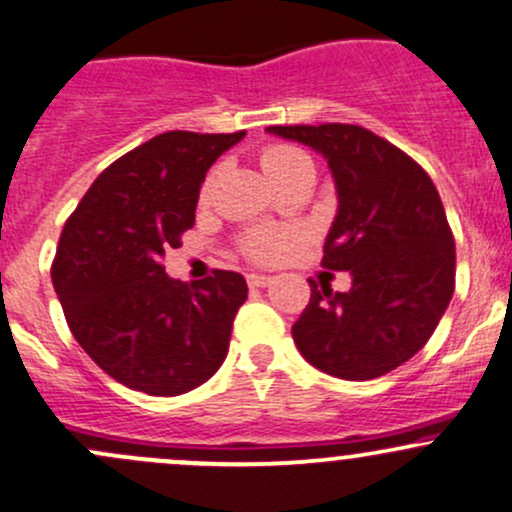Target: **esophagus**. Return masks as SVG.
<instances>
[{"instance_id":"1","label":"esophagus","mask_w":512,"mask_h":512,"mask_svg":"<svg viewBox=\"0 0 512 512\" xmlns=\"http://www.w3.org/2000/svg\"><path fill=\"white\" fill-rule=\"evenodd\" d=\"M270 282H272L270 275H257V272L247 275V285H250V287H267Z\"/></svg>"}]
</instances>
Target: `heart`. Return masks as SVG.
I'll return each instance as SVG.
<instances>
[{"instance_id":"b5f03b06","label":"heart","mask_w":512,"mask_h":512,"mask_svg":"<svg viewBox=\"0 0 512 512\" xmlns=\"http://www.w3.org/2000/svg\"><path fill=\"white\" fill-rule=\"evenodd\" d=\"M260 160H262V168H265V173L280 185L287 183V180L294 178V175L307 173V170H312L314 173L312 158H309L307 153L299 151V148H294V146H282V143L280 146H267L265 151H262ZM213 185H215V173L205 180L203 200L208 198L210 190H213ZM294 242H297V232L260 227V230H252L242 237V252H245V255H250L252 260H257V262H275L285 255Z\"/></svg>"}]
</instances>
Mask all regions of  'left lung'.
I'll return each mask as SVG.
<instances>
[{"label": "left lung", "instance_id": "1", "mask_svg": "<svg viewBox=\"0 0 512 512\" xmlns=\"http://www.w3.org/2000/svg\"><path fill=\"white\" fill-rule=\"evenodd\" d=\"M322 153L337 218L322 267L352 275L349 292L319 289L294 322L297 349L324 374L366 381L409 361L441 322L456 285V245L426 170L376 133L349 123L270 126Z\"/></svg>", "mask_w": 512, "mask_h": 512}]
</instances>
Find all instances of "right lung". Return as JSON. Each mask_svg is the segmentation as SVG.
<instances>
[{
  "label": "right lung",
  "instance_id": "add662e5",
  "mask_svg": "<svg viewBox=\"0 0 512 512\" xmlns=\"http://www.w3.org/2000/svg\"><path fill=\"white\" fill-rule=\"evenodd\" d=\"M242 138L160 133L108 165L66 220L51 282L81 349L128 389L185 394L225 361L245 277L188 285L165 275L163 255L195 225L210 165Z\"/></svg>",
  "mask_w": 512,
  "mask_h": 512
}]
</instances>
